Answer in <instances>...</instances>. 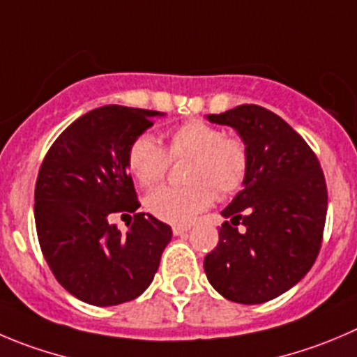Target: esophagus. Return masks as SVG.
<instances>
[{"mask_svg":"<svg viewBox=\"0 0 357 357\" xmlns=\"http://www.w3.org/2000/svg\"><path fill=\"white\" fill-rule=\"evenodd\" d=\"M191 229V226H173V235L178 236V235H184Z\"/></svg>","mask_w":357,"mask_h":357,"instance_id":"34e87169","label":"esophagus"}]
</instances>
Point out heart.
Masks as SVG:
<instances>
[{
    "instance_id": "1",
    "label": "heart",
    "mask_w": 357,
    "mask_h": 357,
    "mask_svg": "<svg viewBox=\"0 0 357 357\" xmlns=\"http://www.w3.org/2000/svg\"><path fill=\"white\" fill-rule=\"evenodd\" d=\"M169 155L191 159L185 188H161L145 199L149 212L169 224H188L208 208L215 199L238 191L249 172V152L240 138L226 137L222 130L202 121L178 126L168 137V154L149 135H142L128 151V166L142 188L162 181L169 166Z\"/></svg>"
}]
</instances>
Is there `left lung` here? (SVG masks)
<instances>
[{
  "label": "left lung",
  "instance_id": "obj_1",
  "mask_svg": "<svg viewBox=\"0 0 357 357\" xmlns=\"http://www.w3.org/2000/svg\"><path fill=\"white\" fill-rule=\"evenodd\" d=\"M206 119L233 128L249 152L243 189L220 212L231 222L224 220L203 263L206 278L226 300L264 303L296 286L317 257L328 212L324 175L307 142L266 108L240 105Z\"/></svg>",
  "mask_w": 357,
  "mask_h": 357
}]
</instances>
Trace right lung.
<instances>
[{"label":"right lung","instance_id":"add662e5","mask_svg":"<svg viewBox=\"0 0 357 357\" xmlns=\"http://www.w3.org/2000/svg\"><path fill=\"white\" fill-rule=\"evenodd\" d=\"M162 112L105 105L79 117L47 152L35 188L40 247L57 282L75 298L112 307L140 296L159 268L172 227L135 213L126 233L110 215L137 212L128 173L131 144Z\"/></svg>","mask_w":357,"mask_h":357}]
</instances>
